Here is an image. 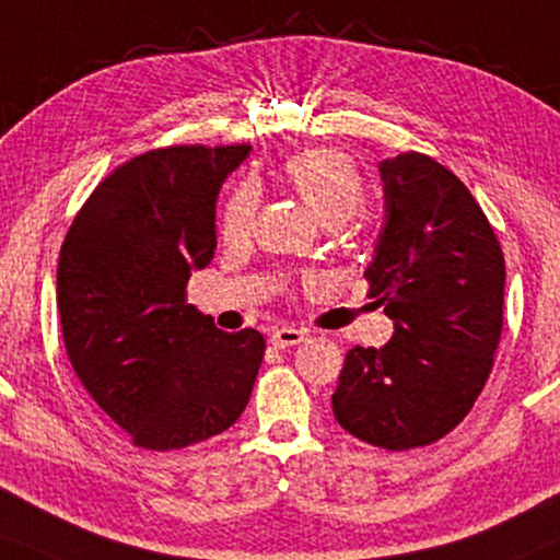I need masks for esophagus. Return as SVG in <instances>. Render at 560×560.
Segmentation results:
<instances>
[{
	"label": "esophagus",
	"mask_w": 560,
	"mask_h": 560,
	"mask_svg": "<svg viewBox=\"0 0 560 560\" xmlns=\"http://www.w3.org/2000/svg\"><path fill=\"white\" fill-rule=\"evenodd\" d=\"M304 338H307V332L300 330V328H289V325H284V328H276L271 332V343L279 346V349H287V346L302 343Z\"/></svg>",
	"instance_id": "1"
}]
</instances>
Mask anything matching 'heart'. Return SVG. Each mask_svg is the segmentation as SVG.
<instances>
[{
	"mask_svg": "<svg viewBox=\"0 0 560 560\" xmlns=\"http://www.w3.org/2000/svg\"><path fill=\"white\" fill-rule=\"evenodd\" d=\"M281 175L304 207L325 228L349 222L364 203V180L349 158L332 150L296 152L284 162ZM256 196L250 188H237L222 211V237L243 240L250 230Z\"/></svg>",
	"mask_w": 560,
	"mask_h": 560,
	"instance_id": "1",
	"label": "heart"
}]
</instances>
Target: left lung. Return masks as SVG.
I'll return each instance as SVG.
<instances>
[{"instance_id": "left-lung-1", "label": "left lung", "mask_w": 560, "mask_h": 560, "mask_svg": "<svg viewBox=\"0 0 560 560\" xmlns=\"http://www.w3.org/2000/svg\"><path fill=\"white\" fill-rule=\"evenodd\" d=\"M385 224L366 266L370 296L395 323L382 349L353 346L332 416L382 450L450 434L483 390L504 328V253L478 201L421 152L380 162Z\"/></svg>"}]
</instances>
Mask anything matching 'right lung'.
<instances>
[{
    "instance_id": "1",
    "label": "right lung",
    "mask_w": 560,
    "mask_h": 560,
    "mask_svg": "<svg viewBox=\"0 0 560 560\" xmlns=\"http://www.w3.org/2000/svg\"><path fill=\"white\" fill-rule=\"evenodd\" d=\"M250 144L139 154L92 190L56 273L63 346L92 400L137 447L167 452L240 419L266 341L186 304L217 247V196Z\"/></svg>"
}]
</instances>
